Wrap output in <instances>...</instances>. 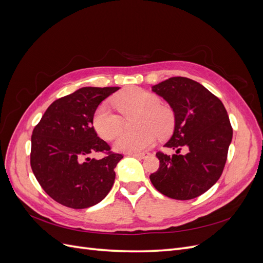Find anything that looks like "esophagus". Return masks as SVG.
<instances>
[{
  "label": "esophagus",
  "mask_w": 263,
  "mask_h": 263,
  "mask_svg": "<svg viewBox=\"0 0 263 263\" xmlns=\"http://www.w3.org/2000/svg\"><path fill=\"white\" fill-rule=\"evenodd\" d=\"M128 156L136 157V158H139V159H144L147 156H149V153H129Z\"/></svg>",
  "instance_id": "34e87169"
}]
</instances>
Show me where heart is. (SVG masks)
<instances>
[{"label": "heart", "instance_id": "obj_1", "mask_svg": "<svg viewBox=\"0 0 263 263\" xmlns=\"http://www.w3.org/2000/svg\"><path fill=\"white\" fill-rule=\"evenodd\" d=\"M113 104L124 117L138 114L137 132H124L114 141V148L124 153H139L154 144L156 136L168 135L174 123L169 107L160 104L156 94L140 87L130 86L118 92L113 98ZM95 130L102 138L113 139L123 127V117L106 104L100 105L93 116Z\"/></svg>", "mask_w": 263, "mask_h": 263}]
</instances>
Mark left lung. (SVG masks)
<instances>
[{
  "mask_svg": "<svg viewBox=\"0 0 263 263\" xmlns=\"http://www.w3.org/2000/svg\"><path fill=\"white\" fill-rule=\"evenodd\" d=\"M174 112V130L164 147L172 156L156 154L159 169L150 181L163 195L191 200L210 190L220 178L233 139V128L221 101L198 82L173 77L153 86ZM182 147L187 154L181 155Z\"/></svg>",
  "mask_w": 263,
  "mask_h": 263,
  "instance_id": "1",
  "label": "left lung"
}]
</instances>
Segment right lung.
<instances>
[{
	"mask_svg": "<svg viewBox=\"0 0 263 263\" xmlns=\"http://www.w3.org/2000/svg\"><path fill=\"white\" fill-rule=\"evenodd\" d=\"M118 86H85L55 100L31 135L30 166L39 184L55 202L81 210L100 203L112 189L123 155L98 137L93 116ZM104 152L97 161L89 155Z\"/></svg>",
	"mask_w": 263,
	"mask_h": 263,
	"instance_id": "add662e5",
	"label": "right lung"
}]
</instances>
